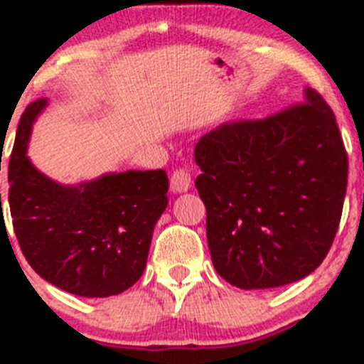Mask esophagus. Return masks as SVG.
I'll use <instances>...</instances> for the list:
<instances>
[{
    "instance_id": "obj_1",
    "label": "esophagus",
    "mask_w": 364,
    "mask_h": 364,
    "mask_svg": "<svg viewBox=\"0 0 364 364\" xmlns=\"http://www.w3.org/2000/svg\"><path fill=\"white\" fill-rule=\"evenodd\" d=\"M191 188V176H189L188 169L180 167L176 171H173L171 175V189L175 193H186Z\"/></svg>"
}]
</instances>
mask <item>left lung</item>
I'll return each instance as SVG.
<instances>
[{
    "mask_svg": "<svg viewBox=\"0 0 364 364\" xmlns=\"http://www.w3.org/2000/svg\"><path fill=\"white\" fill-rule=\"evenodd\" d=\"M195 180L211 260L224 281L268 290L301 281L330 252L348 156L323 96L264 118L222 124L198 140Z\"/></svg>",
    "mask_w": 364,
    "mask_h": 364,
    "instance_id": "obj_1",
    "label": "left lung"
}]
</instances>
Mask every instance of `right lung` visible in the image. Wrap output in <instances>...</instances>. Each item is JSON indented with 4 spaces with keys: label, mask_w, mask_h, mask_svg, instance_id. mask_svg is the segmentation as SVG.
<instances>
[{
    "label": "right lung",
    "mask_w": 364,
    "mask_h": 364,
    "mask_svg": "<svg viewBox=\"0 0 364 364\" xmlns=\"http://www.w3.org/2000/svg\"><path fill=\"white\" fill-rule=\"evenodd\" d=\"M47 98L19 118L9 162V205L32 269L80 297L125 291L146 269L153 230L167 205L164 169L107 173L76 186L49 178L27 156L32 124Z\"/></svg>",
    "instance_id": "1"
}]
</instances>
